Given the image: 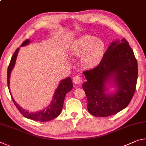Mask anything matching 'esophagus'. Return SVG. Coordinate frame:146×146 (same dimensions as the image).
I'll return each instance as SVG.
<instances>
[{
    "label": "esophagus",
    "instance_id": "34e87169",
    "mask_svg": "<svg viewBox=\"0 0 146 146\" xmlns=\"http://www.w3.org/2000/svg\"><path fill=\"white\" fill-rule=\"evenodd\" d=\"M73 81L76 84H80L83 82L82 78L80 75H75L73 78Z\"/></svg>",
    "mask_w": 146,
    "mask_h": 146
}]
</instances>
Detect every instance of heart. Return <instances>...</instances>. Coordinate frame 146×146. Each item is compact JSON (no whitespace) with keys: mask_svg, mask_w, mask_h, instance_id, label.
I'll return each instance as SVG.
<instances>
[{"mask_svg":"<svg viewBox=\"0 0 146 146\" xmlns=\"http://www.w3.org/2000/svg\"><path fill=\"white\" fill-rule=\"evenodd\" d=\"M71 50L75 55L82 57L81 62L84 66L93 68L102 60L106 51V44L95 36L84 35L74 41Z\"/></svg>","mask_w":146,"mask_h":146,"instance_id":"obj_1","label":"heart"}]
</instances>
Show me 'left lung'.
<instances>
[{
  "label": "left lung",
  "mask_w": 146,
  "mask_h": 146,
  "mask_svg": "<svg viewBox=\"0 0 146 146\" xmlns=\"http://www.w3.org/2000/svg\"><path fill=\"white\" fill-rule=\"evenodd\" d=\"M87 81L83 84L88 99V110L95 117L115 115L129 105L134 95L138 78L137 60L126 39L115 40L106 51L96 67L83 71ZM115 79L117 91L105 94V83Z\"/></svg>",
  "instance_id": "left-lung-1"
}]
</instances>
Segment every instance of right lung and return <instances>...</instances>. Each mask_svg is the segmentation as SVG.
<instances>
[{
  "label": "right lung",
  "mask_w": 146,
  "mask_h": 146,
  "mask_svg": "<svg viewBox=\"0 0 146 146\" xmlns=\"http://www.w3.org/2000/svg\"><path fill=\"white\" fill-rule=\"evenodd\" d=\"M29 42V39H26V40L24 41V42L22 44L21 46L27 45ZM19 48H17L15 53L12 56L8 68V76H7V81H8V89L9 90V77H10V74L11 72L12 69L13 68L15 63V60L17 58V54H18ZM73 88V83L72 80L70 77H68L62 80V82L60 83V84L58 86V88L55 93V95L53 96V99L51 101V104L48 106L47 108L44 109L42 111L35 113H29L27 111H25L23 109H22L21 107H19L18 104L15 102V101L13 100L12 95L10 93L11 97L13 102L15 104V105L18 109V110L20 113L23 115L24 117L28 118L29 119L36 120V121H40V122H47V121L53 120L60 114L62 109L63 107V104L64 98L66 93L69 91H71Z\"/></svg>",
  "instance_id": "1"
}]
</instances>
